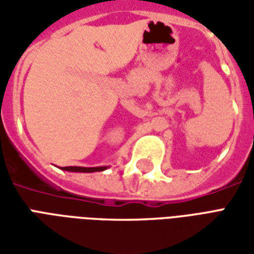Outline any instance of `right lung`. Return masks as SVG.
<instances>
[{
  "label": "right lung",
  "mask_w": 254,
  "mask_h": 254,
  "mask_svg": "<svg viewBox=\"0 0 254 254\" xmlns=\"http://www.w3.org/2000/svg\"><path fill=\"white\" fill-rule=\"evenodd\" d=\"M107 169V166H100V167H78V166H66L63 167V170L73 171V173H95V171H103Z\"/></svg>",
  "instance_id": "add662e5"
}]
</instances>
